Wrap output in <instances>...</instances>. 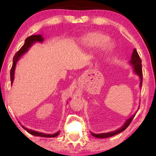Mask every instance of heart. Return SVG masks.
Instances as JSON below:
<instances>
[{"label": "heart", "mask_w": 156, "mask_h": 156, "mask_svg": "<svg viewBox=\"0 0 156 156\" xmlns=\"http://www.w3.org/2000/svg\"><path fill=\"white\" fill-rule=\"evenodd\" d=\"M108 37L100 32H90L85 34L81 38V44L86 48H92L103 44V50L108 53L114 48V44L108 41Z\"/></svg>", "instance_id": "heart-1"}]
</instances>
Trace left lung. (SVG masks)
Returning a JSON list of instances; mask_svg holds the SVG:
<instances>
[{"label": "left lung", "instance_id": "8db88e82", "mask_svg": "<svg viewBox=\"0 0 156 156\" xmlns=\"http://www.w3.org/2000/svg\"><path fill=\"white\" fill-rule=\"evenodd\" d=\"M141 59H140L139 55H138L137 51H136V49H134L133 51V53H132L131 55V61H130V64L133 66V69H134V72L136 74H138L139 76L140 80V87H141L142 85V81H143V72H142V65H141ZM136 114H134L132 116L131 118H129V119H127L126 121L124 123V124L122 126V127H121L120 129L116 130L114 131H112V132H108V133H91V135L93 136H94L96 138H108L111 137V136H113L114 135H116L121 132H122L124 131L125 129H127V127L130 125V123H131L132 120L134 118Z\"/></svg>", "mask_w": 156, "mask_h": 156}]
</instances>
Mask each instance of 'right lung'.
Instances as JSON below:
<instances>
[{"label":"right lung","instance_id":"1","mask_svg":"<svg viewBox=\"0 0 156 156\" xmlns=\"http://www.w3.org/2000/svg\"><path fill=\"white\" fill-rule=\"evenodd\" d=\"M43 40H44V38L42 37V36L41 35H31L25 39L24 44H23L22 48H21L20 50H19L18 52L16 53V55H15V56L13 57V59H12V66L11 67V69H10V81H11V84L12 83V82H13L15 69H16V63L19 59V58H20V57L22 56L23 54H25V52H27V50H28V49L30 48V47L33 45L35 42H43ZM22 127L25 130V131H27L29 133H30L31 135L41 136V137H45V138L55 137V136H58L59 133V131H58L54 134H47V133H40V132L33 131V130L28 129H27V128H25V126H22Z\"/></svg>","mask_w":156,"mask_h":156}]
</instances>
